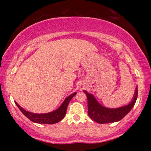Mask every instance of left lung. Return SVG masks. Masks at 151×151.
<instances>
[{
	"label": "left lung",
	"instance_id": "8db88e82",
	"mask_svg": "<svg viewBox=\"0 0 151 151\" xmlns=\"http://www.w3.org/2000/svg\"><path fill=\"white\" fill-rule=\"evenodd\" d=\"M84 91L87 96L88 115L98 124L114 123L121 120L131 110L138 97V87H136L133 100L129 104L116 109H109L100 104L91 93Z\"/></svg>",
	"mask_w": 151,
	"mask_h": 151
}]
</instances>
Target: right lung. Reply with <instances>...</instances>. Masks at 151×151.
Instances as JSON below:
<instances>
[{
  "label": "right lung",
  "mask_w": 151,
  "mask_h": 151,
  "mask_svg": "<svg viewBox=\"0 0 151 151\" xmlns=\"http://www.w3.org/2000/svg\"><path fill=\"white\" fill-rule=\"evenodd\" d=\"M77 92H74L72 94L70 95L68 97H67L57 110L54 111L50 112V113L46 114H35L32 112H29L25 111L18 104L17 102H15V104L18 107L20 111L22 112L24 115L25 116L27 119H29L31 121L37 124H54L58 123L65 117L66 111H67V106H68L70 100L73 98L76 95Z\"/></svg>",
  "instance_id": "obj_1"
}]
</instances>
